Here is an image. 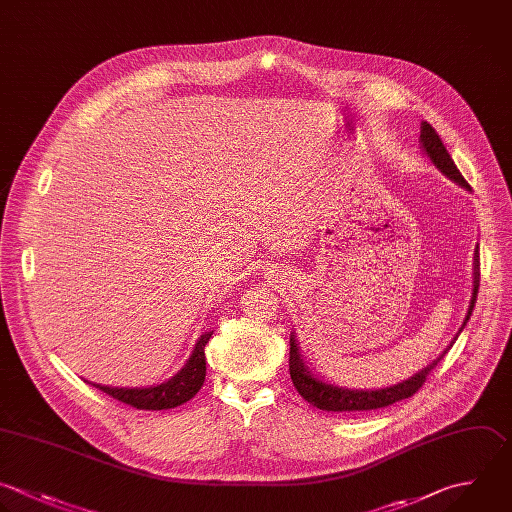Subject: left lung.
Returning a JSON list of instances; mask_svg holds the SVG:
<instances>
[{"label": "left lung", "mask_w": 512, "mask_h": 512, "mask_svg": "<svg viewBox=\"0 0 512 512\" xmlns=\"http://www.w3.org/2000/svg\"><path fill=\"white\" fill-rule=\"evenodd\" d=\"M420 148L442 176H446L448 180H452L460 188L470 190L468 182L462 178V174L458 172L450 154L446 152L442 140L438 138V134L434 132V128L428 122L420 124ZM478 282H480V272H478V246H476V250H474V288H472L470 306H468V312L464 316L462 326L458 328V332L450 340V344L444 348V352L438 354L436 360H432L428 366H424L422 370H418L410 378H406L398 384H392V386L374 388V390H360V388H346V386H336V384L320 380L308 368V364H306V360L300 352L296 334L292 332L290 334V376H292L294 388L298 390V394L306 402H310L312 406H316L320 410H326V412H366V410L384 408V406H390L398 400L410 398L426 382V376L430 374V370L442 360V356L450 350V346L454 344V340L458 338V334L466 326V322H468V318L474 310V302H476V294H478Z\"/></svg>", "instance_id": "8db88e82"}]
</instances>
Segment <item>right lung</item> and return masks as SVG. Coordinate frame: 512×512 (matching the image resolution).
<instances>
[{
    "label": "right lung",
    "instance_id": "add662e5",
    "mask_svg": "<svg viewBox=\"0 0 512 512\" xmlns=\"http://www.w3.org/2000/svg\"><path fill=\"white\" fill-rule=\"evenodd\" d=\"M214 332V330H212ZM212 332H204L190 358L186 360V364L168 380L160 382V384H152V386H142V388H118V386H104V384H92L96 388H100L102 392H106L108 396L130 404L138 410H168V408H176L184 402H188L190 398L196 396V392L202 388L204 378H206V354L204 348L208 344V340L212 338Z\"/></svg>",
    "mask_w": 512,
    "mask_h": 512
}]
</instances>
